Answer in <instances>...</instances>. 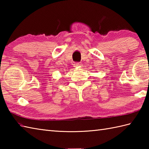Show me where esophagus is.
I'll return each instance as SVG.
<instances>
[{
  "label": "esophagus",
  "mask_w": 149,
  "mask_h": 149,
  "mask_svg": "<svg viewBox=\"0 0 149 149\" xmlns=\"http://www.w3.org/2000/svg\"><path fill=\"white\" fill-rule=\"evenodd\" d=\"M75 67H77V66H81V63H75Z\"/></svg>",
  "instance_id": "1"
}]
</instances>
